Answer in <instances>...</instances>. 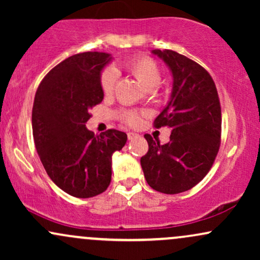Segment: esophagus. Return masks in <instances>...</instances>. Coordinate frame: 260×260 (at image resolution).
<instances>
[{
	"label": "esophagus",
	"instance_id": "esophagus-1",
	"mask_svg": "<svg viewBox=\"0 0 260 260\" xmlns=\"http://www.w3.org/2000/svg\"><path fill=\"white\" fill-rule=\"evenodd\" d=\"M139 134H137V133H134V132H128L127 133V137H128V140H133V139H136L137 137H138Z\"/></svg>",
	"mask_w": 260,
	"mask_h": 260
}]
</instances>
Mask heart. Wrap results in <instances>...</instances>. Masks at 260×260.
Wrapping results in <instances>:
<instances>
[{
  "label": "heart",
  "mask_w": 260,
  "mask_h": 260,
  "mask_svg": "<svg viewBox=\"0 0 260 260\" xmlns=\"http://www.w3.org/2000/svg\"><path fill=\"white\" fill-rule=\"evenodd\" d=\"M129 72L136 77V79L148 90H154L161 84L160 68L151 58L139 57L128 62L127 64ZM116 83V71L112 68L104 71L101 76V89L105 94H110L115 88ZM126 120L129 123H136L138 121V115L134 112L126 113Z\"/></svg>",
  "instance_id": "heart-1"
}]
</instances>
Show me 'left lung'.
I'll return each instance as SVG.
<instances>
[{
	"mask_svg": "<svg viewBox=\"0 0 260 260\" xmlns=\"http://www.w3.org/2000/svg\"><path fill=\"white\" fill-rule=\"evenodd\" d=\"M172 76L170 100L155 127L171 128L160 145L145 134L149 150L140 159L145 180L166 194L186 192L199 183L215 160L221 137V107L215 83L197 62L172 50H153Z\"/></svg>",
	"mask_w": 260,
	"mask_h": 260,
	"instance_id": "obj_1",
	"label": "left lung"
}]
</instances>
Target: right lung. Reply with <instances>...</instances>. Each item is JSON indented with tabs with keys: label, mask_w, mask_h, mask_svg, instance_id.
Returning a JSON list of instances; mask_svg holds the SVG:
<instances>
[{
	"label": "right lung",
	"mask_w": 260,
	"mask_h": 260,
	"mask_svg": "<svg viewBox=\"0 0 260 260\" xmlns=\"http://www.w3.org/2000/svg\"><path fill=\"white\" fill-rule=\"evenodd\" d=\"M112 58L106 52L71 56L46 74L35 94V148L53 183L77 198H91L107 189L112 155L127 142L121 131L95 136L85 127L89 110L104 99L101 73Z\"/></svg>",
	"instance_id": "obj_1"
}]
</instances>
